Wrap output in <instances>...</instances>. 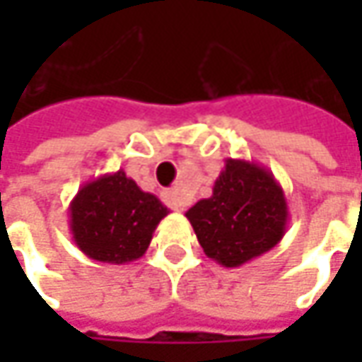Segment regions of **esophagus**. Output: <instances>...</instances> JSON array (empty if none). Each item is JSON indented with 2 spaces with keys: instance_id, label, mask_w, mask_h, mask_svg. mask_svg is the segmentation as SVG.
<instances>
[{
  "instance_id": "1",
  "label": "esophagus",
  "mask_w": 362,
  "mask_h": 362,
  "mask_svg": "<svg viewBox=\"0 0 362 362\" xmlns=\"http://www.w3.org/2000/svg\"><path fill=\"white\" fill-rule=\"evenodd\" d=\"M163 197H165V203H167L169 207H173L175 211H183V209L187 207V202L181 197V193H179L177 189H167V191L163 193Z\"/></svg>"
}]
</instances>
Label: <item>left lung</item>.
I'll return each instance as SVG.
<instances>
[{
	"label": "left lung",
	"mask_w": 362,
	"mask_h": 362,
	"mask_svg": "<svg viewBox=\"0 0 362 362\" xmlns=\"http://www.w3.org/2000/svg\"><path fill=\"white\" fill-rule=\"evenodd\" d=\"M205 256L238 268L270 252L284 238L288 203L270 169L254 160L226 159L211 197L187 214Z\"/></svg>",
	"instance_id": "8db88e82"
}]
</instances>
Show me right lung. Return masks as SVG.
<instances>
[{
  "label": "right lung",
  "mask_w": 362,
  "mask_h": 362,
  "mask_svg": "<svg viewBox=\"0 0 362 362\" xmlns=\"http://www.w3.org/2000/svg\"><path fill=\"white\" fill-rule=\"evenodd\" d=\"M68 214L82 254L105 264H129L145 254L169 209L120 169L84 183Z\"/></svg>",
  "instance_id": "add662e5"
}]
</instances>
